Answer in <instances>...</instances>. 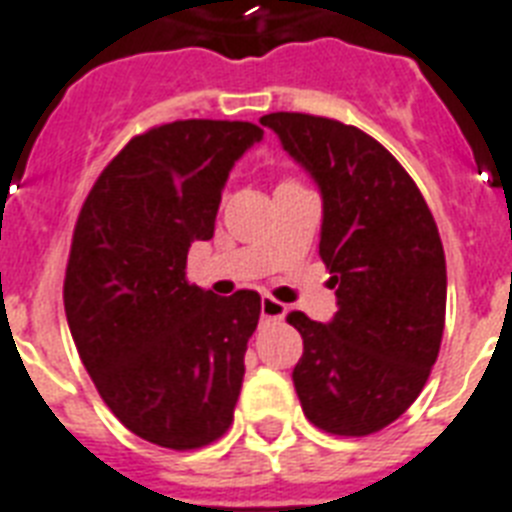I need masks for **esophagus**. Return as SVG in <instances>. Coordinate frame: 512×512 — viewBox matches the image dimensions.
I'll list each match as a JSON object with an SVG mask.
<instances>
[{"label":"esophagus","instance_id":"34e87169","mask_svg":"<svg viewBox=\"0 0 512 512\" xmlns=\"http://www.w3.org/2000/svg\"><path fill=\"white\" fill-rule=\"evenodd\" d=\"M260 313H263V319L281 321V319H284V316H287V305L279 303L276 297L263 295V300H260Z\"/></svg>","mask_w":512,"mask_h":512}]
</instances>
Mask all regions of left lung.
<instances>
[{"instance_id": "1", "label": "left lung", "mask_w": 512, "mask_h": 512, "mask_svg": "<svg viewBox=\"0 0 512 512\" xmlns=\"http://www.w3.org/2000/svg\"><path fill=\"white\" fill-rule=\"evenodd\" d=\"M319 183V255L337 313L292 311L303 356L292 380L305 417L332 436H372L420 396L446 319V257L409 172L353 124L279 111L260 119Z\"/></svg>"}]
</instances>
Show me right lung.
I'll use <instances>...</instances> for the list:
<instances>
[{"label": "right lung", "mask_w": 512, "mask_h": 512, "mask_svg": "<svg viewBox=\"0 0 512 512\" xmlns=\"http://www.w3.org/2000/svg\"><path fill=\"white\" fill-rule=\"evenodd\" d=\"M263 130L185 119L151 127L108 162L76 217L63 305L84 369L116 420L188 452L231 428L260 295L217 297L185 279L215 233L233 162Z\"/></svg>", "instance_id": "add662e5"}]
</instances>
